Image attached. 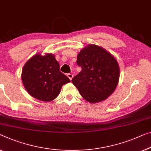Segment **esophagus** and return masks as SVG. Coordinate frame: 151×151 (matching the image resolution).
<instances>
[{"label":"esophagus","instance_id":"34e87169","mask_svg":"<svg viewBox=\"0 0 151 151\" xmlns=\"http://www.w3.org/2000/svg\"><path fill=\"white\" fill-rule=\"evenodd\" d=\"M68 77L69 78L70 80H72V78H73V75H72V74H68Z\"/></svg>","mask_w":151,"mask_h":151}]
</instances>
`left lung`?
<instances>
[{"label":"left lung","mask_w":151,"mask_h":151,"mask_svg":"<svg viewBox=\"0 0 151 151\" xmlns=\"http://www.w3.org/2000/svg\"><path fill=\"white\" fill-rule=\"evenodd\" d=\"M81 71L73 79L81 96L90 103L102 102L117 86L120 69L115 58L102 47L89 44L78 53Z\"/></svg>","instance_id":"left-lung-1"}]
</instances>
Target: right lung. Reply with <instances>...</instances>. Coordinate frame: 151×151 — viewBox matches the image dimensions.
Instances as JSON below:
<instances>
[{
  "label": "right lung",
  "mask_w": 151,
  "mask_h": 151,
  "mask_svg": "<svg viewBox=\"0 0 151 151\" xmlns=\"http://www.w3.org/2000/svg\"><path fill=\"white\" fill-rule=\"evenodd\" d=\"M22 81L31 96L43 102L58 97L63 85L70 82L60 71V64L52 53L35 54L22 68Z\"/></svg>",
  "instance_id": "add662e5"
}]
</instances>
